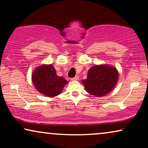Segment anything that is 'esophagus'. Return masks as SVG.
Segmentation results:
<instances>
[{"instance_id": "34e87169", "label": "esophagus", "mask_w": 148, "mask_h": 148, "mask_svg": "<svg viewBox=\"0 0 148 148\" xmlns=\"http://www.w3.org/2000/svg\"><path fill=\"white\" fill-rule=\"evenodd\" d=\"M78 79H79V76H75V77L71 79V81H77V80H78Z\"/></svg>"}]
</instances>
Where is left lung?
Listing matches in <instances>:
<instances>
[{"instance_id": "8db88e82", "label": "left lung", "mask_w": 148, "mask_h": 148, "mask_svg": "<svg viewBox=\"0 0 148 148\" xmlns=\"http://www.w3.org/2000/svg\"><path fill=\"white\" fill-rule=\"evenodd\" d=\"M119 79V71L109 64H96L88 71V77L82 81L87 92L96 97L104 96L112 91Z\"/></svg>"}]
</instances>
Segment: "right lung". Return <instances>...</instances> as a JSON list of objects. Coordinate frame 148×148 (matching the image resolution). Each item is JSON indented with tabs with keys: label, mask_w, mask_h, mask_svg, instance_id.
I'll use <instances>...</instances> for the list:
<instances>
[{
	"label": "right lung",
	"mask_w": 148,
	"mask_h": 148,
	"mask_svg": "<svg viewBox=\"0 0 148 148\" xmlns=\"http://www.w3.org/2000/svg\"><path fill=\"white\" fill-rule=\"evenodd\" d=\"M32 81L40 94L50 98L61 94L62 89L68 84L62 77L56 75L53 65L46 64L35 69L32 74Z\"/></svg>",
	"instance_id": "add662e5"
}]
</instances>
